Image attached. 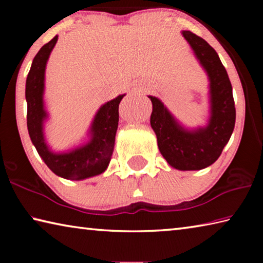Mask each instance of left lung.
Returning <instances> with one entry per match:
<instances>
[{"mask_svg":"<svg viewBox=\"0 0 263 263\" xmlns=\"http://www.w3.org/2000/svg\"><path fill=\"white\" fill-rule=\"evenodd\" d=\"M210 80L211 117L206 127L185 130L157 97L148 96L153 104L151 126L158 138L160 153L172 167L180 171H198L220 157L232 136L235 106L232 84L217 52L191 31L182 32Z\"/></svg>","mask_w":263,"mask_h":263,"instance_id":"left-lung-1","label":"left lung"}]
</instances>
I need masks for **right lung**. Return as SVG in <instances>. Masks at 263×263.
<instances>
[{
	"label": "right lung",
	"instance_id": "1",
	"mask_svg": "<svg viewBox=\"0 0 263 263\" xmlns=\"http://www.w3.org/2000/svg\"><path fill=\"white\" fill-rule=\"evenodd\" d=\"M57 41L58 35L45 44L31 65L25 86V99L28 102L26 124L31 141L38 154L54 174L67 180H83L102 174L108 168L118 127V106L125 95H119L101 106L91 124V139L87 145L69 153L55 154L51 152L43 133V123L46 118L43 94L46 62Z\"/></svg>",
	"mask_w": 263,
	"mask_h": 263
}]
</instances>
